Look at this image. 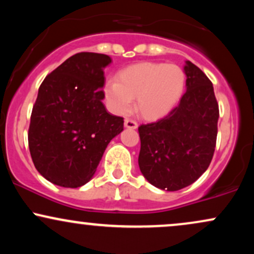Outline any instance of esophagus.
<instances>
[{
    "label": "esophagus",
    "instance_id": "1",
    "mask_svg": "<svg viewBox=\"0 0 254 254\" xmlns=\"http://www.w3.org/2000/svg\"><path fill=\"white\" fill-rule=\"evenodd\" d=\"M124 125L125 127H129V129H136V127H138V124H137L135 119H131V118H125Z\"/></svg>",
    "mask_w": 254,
    "mask_h": 254
}]
</instances>
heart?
I'll list each match as a JSON object with an SVG mask.
<instances>
[{"instance_id":"obj_1","label":"heart","mask_w":254,"mask_h":254,"mask_svg":"<svg viewBox=\"0 0 254 254\" xmlns=\"http://www.w3.org/2000/svg\"><path fill=\"white\" fill-rule=\"evenodd\" d=\"M185 83V72L179 65L144 62L121 70L117 80H107L104 94L110 110L117 115H127L136 99L138 115L157 119L178 104Z\"/></svg>"}]
</instances>
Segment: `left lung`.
<instances>
[{
	"label": "left lung",
	"mask_w": 254,
	"mask_h": 254,
	"mask_svg": "<svg viewBox=\"0 0 254 254\" xmlns=\"http://www.w3.org/2000/svg\"><path fill=\"white\" fill-rule=\"evenodd\" d=\"M186 87L180 104L164 118L138 127V166L151 185L178 191L208 170L217 138L220 116L214 87L204 72L185 65Z\"/></svg>",
	"instance_id": "1"
}]
</instances>
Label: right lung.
I'll use <instances>...</instances> for the list:
<instances>
[{
  "label": "right lung",
  "instance_id": "obj_1",
  "mask_svg": "<svg viewBox=\"0 0 254 254\" xmlns=\"http://www.w3.org/2000/svg\"><path fill=\"white\" fill-rule=\"evenodd\" d=\"M110 56L78 52L40 84L28 127L34 167L52 184L76 189L88 183L124 118L111 115L103 99Z\"/></svg>",
  "mask_w": 254,
  "mask_h": 254
}]
</instances>
